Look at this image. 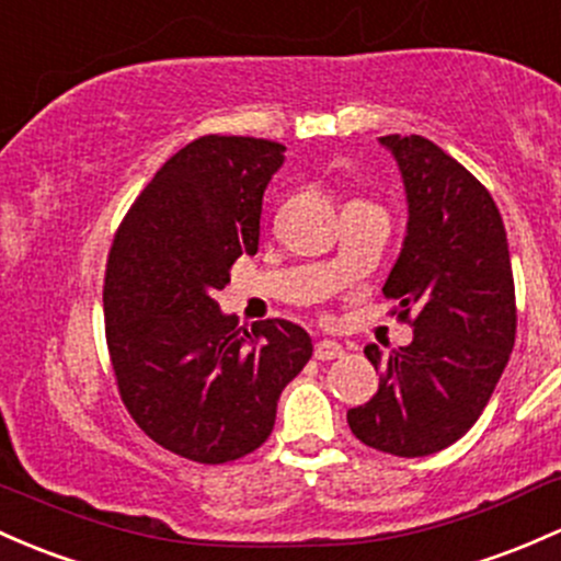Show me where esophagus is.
Listing matches in <instances>:
<instances>
[{"label": "esophagus", "mask_w": 561, "mask_h": 561, "mask_svg": "<svg viewBox=\"0 0 561 561\" xmlns=\"http://www.w3.org/2000/svg\"><path fill=\"white\" fill-rule=\"evenodd\" d=\"M342 355H345V347H342L340 342H334V340L316 342V358L318 360H334V358H342Z\"/></svg>", "instance_id": "34e87169"}]
</instances>
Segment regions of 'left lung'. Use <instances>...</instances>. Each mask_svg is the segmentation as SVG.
<instances>
[{"label":"left lung","mask_w":561,"mask_h":561,"mask_svg":"<svg viewBox=\"0 0 561 561\" xmlns=\"http://www.w3.org/2000/svg\"><path fill=\"white\" fill-rule=\"evenodd\" d=\"M399 160L409 225L385 299L414 329L382 360L379 390L347 412L353 436L396 457H425L466 436L484 412L516 340L508 240L486 186L423 136H382ZM415 316L412 317L411 312Z\"/></svg>","instance_id":"1"}]
</instances>
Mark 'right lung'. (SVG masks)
Segmentation results:
<instances>
[{
    "mask_svg": "<svg viewBox=\"0 0 561 561\" xmlns=\"http://www.w3.org/2000/svg\"><path fill=\"white\" fill-rule=\"evenodd\" d=\"M283 144L201 136L179 149L117 227L106 259V347L136 425L192 462L238 460L262 447L312 342L267 318L245 331L216 294L259 249L262 195Z\"/></svg>",
    "mask_w": 561,
    "mask_h": 561,
    "instance_id": "add662e5",
    "label": "right lung"
}]
</instances>
